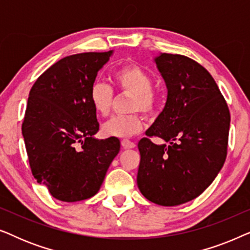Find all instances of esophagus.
<instances>
[{
  "label": "esophagus",
  "instance_id": "1",
  "mask_svg": "<svg viewBox=\"0 0 250 250\" xmlns=\"http://www.w3.org/2000/svg\"><path fill=\"white\" fill-rule=\"evenodd\" d=\"M121 143H122L123 148H125V149H132L135 146V143L129 141V140H122Z\"/></svg>",
  "mask_w": 250,
  "mask_h": 250
}]
</instances>
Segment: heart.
Masks as SVG:
<instances>
[{
  "mask_svg": "<svg viewBox=\"0 0 250 250\" xmlns=\"http://www.w3.org/2000/svg\"><path fill=\"white\" fill-rule=\"evenodd\" d=\"M112 81L117 91L122 94L131 95L128 104L129 112L141 111L146 116L156 114L159 105V94L152 88L153 78L146 69L136 63H127L119 67L112 74ZM88 99L98 116L109 115L114 104V92L107 84L95 82L88 92ZM143 128V119L139 114L115 116L102 125L105 136L129 138L138 134Z\"/></svg>",
  "mask_w": 250,
  "mask_h": 250,
  "instance_id": "b5f03b06",
  "label": "heart"
}]
</instances>
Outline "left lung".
Here are the masks:
<instances>
[{"mask_svg":"<svg viewBox=\"0 0 250 250\" xmlns=\"http://www.w3.org/2000/svg\"><path fill=\"white\" fill-rule=\"evenodd\" d=\"M165 80L164 110L139 142L138 187L160 206H177L204 192L224 165L230 111L216 82L205 68L181 54L155 59ZM157 136L170 145H155Z\"/></svg>","mask_w":250,"mask_h":250,"instance_id":"left-lung-1","label":"left lung"}]
</instances>
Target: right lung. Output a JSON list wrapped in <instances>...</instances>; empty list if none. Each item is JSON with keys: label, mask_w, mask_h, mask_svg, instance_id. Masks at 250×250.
<instances>
[{"label": "right lung", "mask_w": 250, "mask_h": 250, "mask_svg": "<svg viewBox=\"0 0 250 250\" xmlns=\"http://www.w3.org/2000/svg\"><path fill=\"white\" fill-rule=\"evenodd\" d=\"M112 51L85 52L52 64L34 83L22 122L30 169L58 200L93 197L121 149L117 138L98 140L88 92Z\"/></svg>", "instance_id": "right-lung-1"}]
</instances>
